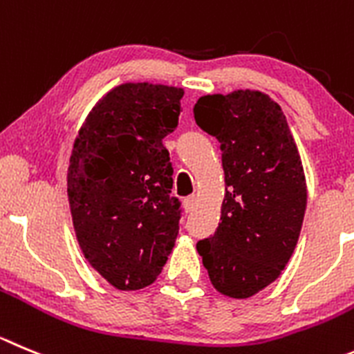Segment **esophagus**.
<instances>
[{"label": "esophagus", "mask_w": 354, "mask_h": 354, "mask_svg": "<svg viewBox=\"0 0 354 354\" xmlns=\"http://www.w3.org/2000/svg\"><path fill=\"white\" fill-rule=\"evenodd\" d=\"M196 203H197V197L196 196H188L187 199L183 201V207L187 213H192L196 209Z\"/></svg>", "instance_id": "obj_1"}]
</instances>
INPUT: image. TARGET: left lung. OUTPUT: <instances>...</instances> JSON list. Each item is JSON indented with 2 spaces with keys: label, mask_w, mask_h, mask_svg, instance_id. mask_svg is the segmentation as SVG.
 <instances>
[{
  "label": "left lung",
  "mask_w": 354,
  "mask_h": 354,
  "mask_svg": "<svg viewBox=\"0 0 354 354\" xmlns=\"http://www.w3.org/2000/svg\"><path fill=\"white\" fill-rule=\"evenodd\" d=\"M197 125L220 141L225 171L222 223L197 243L220 293L248 299L281 274L299 241L307 190L281 108L259 91L203 95Z\"/></svg>",
  "instance_id": "obj_1"
}]
</instances>
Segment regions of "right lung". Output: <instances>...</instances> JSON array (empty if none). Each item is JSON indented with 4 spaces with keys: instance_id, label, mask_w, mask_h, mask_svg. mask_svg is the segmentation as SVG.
I'll use <instances>...</instances> for the list:
<instances>
[{
    "instance_id": "obj_1",
    "label": "right lung",
    "mask_w": 354,
    "mask_h": 354,
    "mask_svg": "<svg viewBox=\"0 0 354 354\" xmlns=\"http://www.w3.org/2000/svg\"><path fill=\"white\" fill-rule=\"evenodd\" d=\"M183 88L124 84L92 108L68 169L73 225L85 259L118 290L162 272L180 230L173 164L162 140L178 125Z\"/></svg>"
}]
</instances>
